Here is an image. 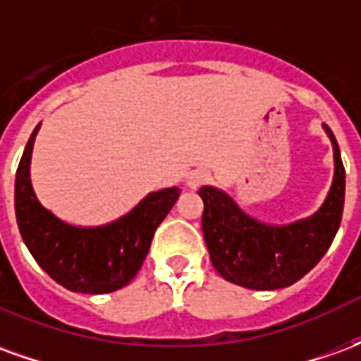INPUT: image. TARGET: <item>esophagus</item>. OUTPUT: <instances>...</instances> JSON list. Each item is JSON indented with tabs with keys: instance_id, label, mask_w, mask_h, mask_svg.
<instances>
[{
	"instance_id": "obj_1",
	"label": "esophagus",
	"mask_w": 361,
	"mask_h": 361,
	"mask_svg": "<svg viewBox=\"0 0 361 361\" xmlns=\"http://www.w3.org/2000/svg\"><path fill=\"white\" fill-rule=\"evenodd\" d=\"M209 181V173L204 170H195L188 176V188L189 189H199L203 183Z\"/></svg>"
}]
</instances>
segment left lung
Segmentation results:
<instances>
[{
  "label": "left lung",
  "mask_w": 361,
  "mask_h": 361,
  "mask_svg": "<svg viewBox=\"0 0 361 361\" xmlns=\"http://www.w3.org/2000/svg\"><path fill=\"white\" fill-rule=\"evenodd\" d=\"M334 176L325 201L311 216L290 224H267L240 209L226 191L203 185V235L212 267L222 279L250 290H279L294 284L317 265L338 232L346 173L333 131Z\"/></svg>",
  "instance_id": "1"
}]
</instances>
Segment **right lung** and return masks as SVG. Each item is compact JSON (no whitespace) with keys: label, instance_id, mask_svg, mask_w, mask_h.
I'll list each match as a JSON object with an SVG mask.
<instances>
[{"label":"right lung","instance_id":"obj_1","mask_svg":"<svg viewBox=\"0 0 361 361\" xmlns=\"http://www.w3.org/2000/svg\"><path fill=\"white\" fill-rule=\"evenodd\" d=\"M40 123L28 139L15 176V214L23 242L59 286L81 294H108L127 286L149 253L152 235L180 189L152 191L131 211L102 226H75L46 209L32 189L30 158Z\"/></svg>","mask_w":361,"mask_h":361}]
</instances>
